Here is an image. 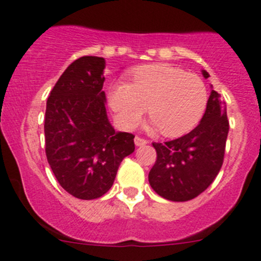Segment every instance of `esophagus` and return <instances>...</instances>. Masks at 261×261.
<instances>
[{
	"instance_id": "obj_1",
	"label": "esophagus",
	"mask_w": 261,
	"mask_h": 261,
	"mask_svg": "<svg viewBox=\"0 0 261 261\" xmlns=\"http://www.w3.org/2000/svg\"><path fill=\"white\" fill-rule=\"evenodd\" d=\"M134 143H136V146H144V144L148 143V139L142 138V137L139 136H136V138H134Z\"/></svg>"
}]
</instances>
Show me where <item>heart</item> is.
<instances>
[{"label": "heart", "instance_id": "1", "mask_svg": "<svg viewBox=\"0 0 261 261\" xmlns=\"http://www.w3.org/2000/svg\"><path fill=\"white\" fill-rule=\"evenodd\" d=\"M208 101L204 82L197 74L167 64L139 67L132 82L114 85L109 102L120 124L133 128L146 112L166 137L187 133L202 119Z\"/></svg>", "mask_w": 261, "mask_h": 261}]
</instances>
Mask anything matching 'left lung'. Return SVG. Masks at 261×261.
Instances as JSON below:
<instances>
[{"label":"left lung","instance_id":"8db88e82","mask_svg":"<svg viewBox=\"0 0 261 261\" xmlns=\"http://www.w3.org/2000/svg\"><path fill=\"white\" fill-rule=\"evenodd\" d=\"M205 79L208 72L203 71ZM219 94L212 90L199 124L180 138L153 142L156 162L148 174L152 189L165 199L187 202L204 192L218 175L224 159L229 123Z\"/></svg>","mask_w":261,"mask_h":261}]
</instances>
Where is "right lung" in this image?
Returning a JSON list of instances; mask_svg holds the SVG:
<instances>
[{
	"mask_svg": "<svg viewBox=\"0 0 261 261\" xmlns=\"http://www.w3.org/2000/svg\"><path fill=\"white\" fill-rule=\"evenodd\" d=\"M104 68L101 57L76 59L46 100V160L59 185L79 199L104 195L120 162L134 151L133 134L117 133L108 119Z\"/></svg>",
	"mask_w": 261,
	"mask_h": 261,
	"instance_id": "obj_1",
	"label": "right lung"
}]
</instances>
